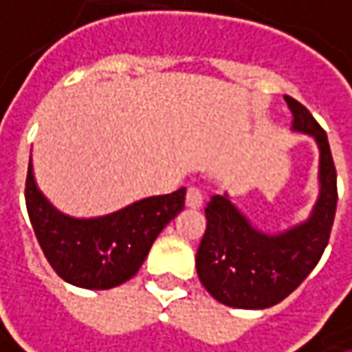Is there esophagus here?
I'll use <instances>...</instances> for the list:
<instances>
[{"label": "esophagus", "mask_w": 352, "mask_h": 352, "mask_svg": "<svg viewBox=\"0 0 352 352\" xmlns=\"http://www.w3.org/2000/svg\"><path fill=\"white\" fill-rule=\"evenodd\" d=\"M204 204V196L198 188H188L186 192V206L188 208H200Z\"/></svg>", "instance_id": "obj_1"}]
</instances>
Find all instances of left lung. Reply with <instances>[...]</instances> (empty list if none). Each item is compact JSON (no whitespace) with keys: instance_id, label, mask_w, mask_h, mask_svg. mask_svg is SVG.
I'll return each mask as SVG.
<instances>
[{"instance_id":"obj_1","label":"left lung","mask_w":352,"mask_h":352,"mask_svg":"<svg viewBox=\"0 0 352 352\" xmlns=\"http://www.w3.org/2000/svg\"><path fill=\"white\" fill-rule=\"evenodd\" d=\"M292 132L318 148V196L307 220L280 232H264L232 202L214 194L204 208L206 232L196 252V272L214 298L232 309H268L285 300L320 261L337 210V170L324 130L311 112L285 96Z\"/></svg>"}]
</instances>
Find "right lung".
I'll return each instance as SVG.
<instances>
[{
    "label": "right lung",
    "instance_id": "add662e5",
    "mask_svg": "<svg viewBox=\"0 0 352 352\" xmlns=\"http://www.w3.org/2000/svg\"><path fill=\"white\" fill-rule=\"evenodd\" d=\"M186 188L148 196L120 210L76 218L58 210L38 188L28 166L25 204L39 246L65 283L89 290L113 289L130 280L146 261L156 236L184 208Z\"/></svg>",
    "mask_w": 352,
    "mask_h": 352
}]
</instances>
